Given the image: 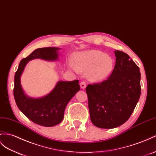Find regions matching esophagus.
<instances>
[{
  "label": "esophagus",
  "instance_id": "esophagus-1",
  "mask_svg": "<svg viewBox=\"0 0 156 156\" xmlns=\"http://www.w3.org/2000/svg\"><path fill=\"white\" fill-rule=\"evenodd\" d=\"M80 85L81 88L84 89V88H86V82L85 81H82V82H80Z\"/></svg>",
  "mask_w": 156,
  "mask_h": 156
}]
</instances>
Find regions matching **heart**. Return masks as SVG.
Returning a JSON list of instances; mask_svg holds the SVG:
<instances>
[{
    "label": "heart",
    "instance_id": "obj_1",
    "mask_svg": "<svg viewBox=\"0 0 156 156\" xmlns=\"http://www.w3.org/2000/svg\"><path fill=\"white\" fill-rule=\"evenodd\" d=\"M74 65L70 62L71 69L77 72L87 71L88 78L94 81H100L112 73L115 62L113 59L100 51L91 50L78 53L74 58Z\"/></svg>",
    "mask_w": 156,
    "mask_h": 156
}]
</instances>
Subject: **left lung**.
<instances>
[{
	"label": "left lung",
	"instance_id": "8db88e82",
	"mask_svg": "<svg viewBox=\"0 0 156 156\" xmlns=\"http://www.w3.org/2000/svg\"><path fill=\"white\" fill-rule=\"evenodd\" d=\"M115 55L116 62L110 76L86 88L91 121L101 129H114L125 123L141 94L139 67L124 52L116 50Z\"/></svg>",
	"mask_w": 156,
	"mask_h": 156
}]
</instances>
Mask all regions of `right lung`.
<instances>
[{
	"instance_id": "right-lung-1",
	"label": "right lung",
	"mask_w": 156,
	"mask_h": 156,
	"mask_svg": "<svg viewBox=\"0 0 156 156\" xmlns=\"http://www.w3.org/2000/svg\"><path fill=\"white\" fill-rule=\"evenodd\" d=\"M59 49L57 47L35 49L20 61L14 76V96L19 109L32 122L46 127L55 126L62 121L68 103L80 88L78 80L59 81L51 93L43 98L34 99L27 96L23 92L20 77L27 63L31 60L56 61L58 58Z\"/></svg>"
}]
</instances>
